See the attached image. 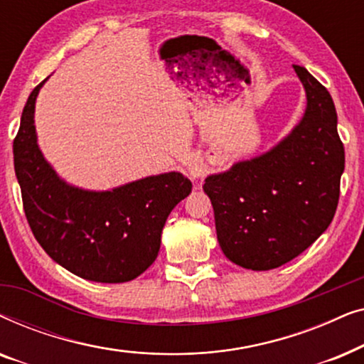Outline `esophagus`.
Instances as JSON below:
<instances>
[{
	"instance_id": "esophagus-1",
	"label": "esophagus",
	"mask_w": 364,
	"mask_h": 364,
	"mask_svg": "<svg viewBox=\"0 0 364 364\" xmlns=\"http://www.w3.org/2000/svg\"><path fill=\"white\" fill-rule=\"evenodd\" d=\"M205 172H207L205 164H203L200 159H191V161H188L187 173L191 176V178H193V181H196V178H200V177L205 176Z\"/></svg>"
}]
</instances>
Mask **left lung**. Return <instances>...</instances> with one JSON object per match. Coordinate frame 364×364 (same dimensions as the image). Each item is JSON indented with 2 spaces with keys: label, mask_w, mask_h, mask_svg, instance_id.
Masks as SVG:
<instances>
[{
  "label": "left lung",
  "mask_w": 364,
  "mask_h": 364,
  "mask_svg": "<svg viewBox=\"0 0 364 364\" xmlns=\"http://www.w3.org/2000/svg\"><path fill=\"white\" fill-rule=\"evenodd\" d=\"M306 91L298 126L270 151L205 178L217 238L228 260L272 270L305 252L335 217L345 147L330 92L293 66Z\"/></svg>",
  "instance_id": "1"
}]
</instances>
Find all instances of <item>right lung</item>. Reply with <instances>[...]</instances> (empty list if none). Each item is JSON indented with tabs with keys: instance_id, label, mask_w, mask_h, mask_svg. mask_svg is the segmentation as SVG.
Segmentation results:
<instances>
[{
	"instance_id": "1",
	"label": "right lung",
	"mask_w": 364,
	"mask_h": 364,
	"mask_svg": "<svg viewBox=\"0 0 364 364\" xmlns=\"http://www.w3.org/2000/svg\"><path fill=\"white\" fill-rule=\"evenodd\" d=\"M43 84L29 94L13 142L33 235L74 275L99 283L131 282L157 258L168 213L191 193L192 182L181 172H167L106 192L69 186L38 147L34 104Z\"/></svg>"
}]
</instances>
